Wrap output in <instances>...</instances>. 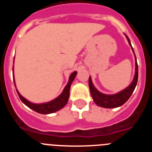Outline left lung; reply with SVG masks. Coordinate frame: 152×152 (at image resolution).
Segmentation results:
<instances>
[{
    "mask_svg": "<svg viewBox=\"0 0 152 152\" xmlns=\"http://www.w3.org/2000/svg\"><path fill=\"white\" fill-rule=\"evenodd\" d=\"M127 40H128L130 46L132 47L131 42L129 39V37L126 35ZM132 49L133 51V48L132 47ZM135 55V52H134ZM135 76H134L133 80L132 82L128 86L126 89L123 90L120 92L117 93L116 94H102L100 91H97L96 88H95L94 85L93 84L92 80L91 77H89V88L90 92H91V96L93 97V100L95 102L96 105L99 107H104V108H116V107H119L120 106L123 105L127 100L129 99L131 95L132 94L134 90H135V87H136L137 82H138V76H139V72H138V64H137L136 57H135Z\"/></svg>",
    "mask_w": 152,
    "mask_h": 152,
    "instance_id": "left-lung-1",
    "label": "left lung"
}]
</instances>
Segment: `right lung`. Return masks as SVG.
<instances>
[{"label": "right lung", "instance_id": "obj_1", "mask_svg": "<svg viewBox=\"0 0 152 152\" xmlns=\"http://www.w3.org/2000/svg\"><path fill=\"white\" fill-rule=\"evenodd\" d=\"M77 75V72H74L72 75H70L69 80H68V84L65 86L64 91H62L61 94L59 96L56 97L52 101H49L48 103H40V104H36V103H33L27 100L26 99L21 96V94L18 92L17 89V92L20 98L21 101L27 106L29 108L32 109L33 110L36 111V112L42 114H49L55 113L56 111L59 110L61 109H62L64 106L66 105V103L68 101V98H69V94H70V88H71V84H72V81L75 78V76ZM14 79V77H13ZM14 81V80H13ZM15 84V83H14ZM16 87V85H15Z\"/></svg>", "mask_w": 152, "mask_h": 152}]
</instances>
